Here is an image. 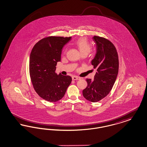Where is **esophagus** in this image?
<instances>
[{"label": "esophagus", "mask_w": 147, "mask_h": 147, "mask_svg": "<svg viewBox=\"0 0 147 147\" xmlns=\"http://www.w3.org/2000/svg\"><path fill=\"white\" fill-rule=\"evenodd\" d=\"M72 79L74 80H77L80 79V78L79 77H77V76H73L72 77Z\"/></svg>", "instance_id": "obj_1"}]
</instances>
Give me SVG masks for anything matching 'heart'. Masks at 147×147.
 Returning a JSON list of instances; mask_svg holds the SVG:
<instances>
[{
	"mask_svg": "<svg viewBox=\"0 0 147 147\" xmlns=\"http://www.w3.org/2000/svg\"><path fill=\"white\" fill-rule=\"evenodd\" d=\"M74 45L79 50L80 53L83 54H88L91 51V46L89 43L87 41L86 38L85 37H80L78 38Z\"/></svg>",
	"mask_w": 147,
	"mask_h": 147,
	"instance_id": "1",
	"label": "heart"
}]
</instances>
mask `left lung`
<instances>
[{"label": "left lung", "mask_w": 147, "mask_h": 147, "mask_svg": "<svg viewBox=\"0 0 147 147\" xmlns=\"http://www.w3.org/2000/svg\"><path fill=\"white\" fill-rule=\"evenodd\" d=\"M97 52L91 64L96 69L94 80L86 79L88 85L83 90L87 100L96 102L105 98L112 89L119 72V56L112 42L104 37L94 36Z\"/></svg>", "instance_id": "1"}]
</instances>
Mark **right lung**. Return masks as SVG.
Segmentation results:
<instances>
[{
	"label": "right lung",
	"instance_id": "add662e5",
	"mask_svg": "<svg viewBox=\"0 0 147 147\" xmlns=\"http://www.w3.org/2000/svg\"><path fill=\"white\" fill-rule=\"evenodd\" d=\"M70 38L71 37H46L37 42L31 51L29 72L32 84L37 94L49 102L61 100L71 83V77L61 73L57 75L56 73L62 48Z\"/></svg>",
	"mask_w": 147,
	"mask_h": 147
}]
</instances>
